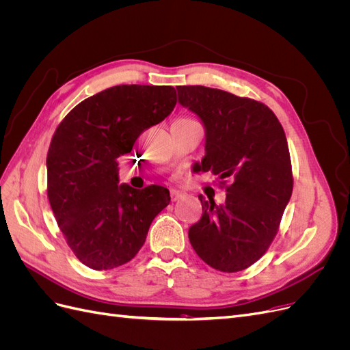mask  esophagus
<instances>
[{"label": "esophagus", "instance_id": "1", "mask_svg": "<svg viewBox=\"0 0 350 350\" xmlns=\"http://www.w3.org/2000/svg\"><path fill=\"white\" fill-rule=\"evenodd\" d=\"M183 196V193L181 191H179V189H175V188H172L171 189V198L175 201V200H178L179 197H181Z\"/></svg>", "mask_w": 350, "mask_h": 350}]
</instances>
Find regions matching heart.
I'll return each mask as SVG.
<instances>
[{
	"label": "heart",
	"mask_w": 350,
	"mask_h": 350,
	"mask_svg": "<svg viewBox=\"0 0 350 350\" xmlns=\"http://www.w3.org/2000/svg\"><path fill=\"white\" fill-rule=\"evenodd\" d=\"M181 121H191V120H185V118H184V120H181Z\"/></svg>",
	"instance_id": "b5f03b06"
}]
</instances>
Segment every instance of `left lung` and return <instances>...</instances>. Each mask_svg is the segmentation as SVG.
Instances as JSON below:
<instances>
[{
    "instance_id": "obj_1",
    "label": "left lung",
    "mask_w": 350,
    "mask_h": 350,
    "mask_svg": "<svg viewBox=\"0 0 350 350\" xmlns=\"http://www.w3.org/2000/svg\"><path fill=\"white\" fill-rule=\"evenodd\" d=\"M178 102L206 131L200 171L226 181V201L198 196L203 216L188 230L198 257L225 273L245 270L278 234L292 188L288 140L266 105L204 86H178Z\"/></svg>"
}]
</instances>
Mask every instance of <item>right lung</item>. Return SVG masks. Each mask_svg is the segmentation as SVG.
<instances>
[{
    "label": "right lung",
    "mask_w": 350,
    "mask_h": 350,
    "mask_svg": "<svg viewBox=\"0 0 350 350\" xmlns=\"http://www.w3.org/2000/svg\"><path fill=\"white\" fill-rule=\"evenodd\" d=\"M176 105L172 86L121 84L74 107L52 137L46 156L48 198L76 257L111 270L135 257L169 189L120 185V157Z\"/></svg>",
    "instance_id": "1"
}]
</instances>
